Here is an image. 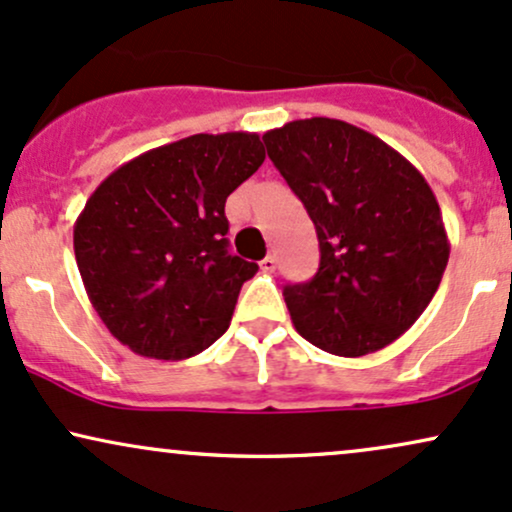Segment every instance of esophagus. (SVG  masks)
Returning a JSON list of instances; mask_svg holds the SVG:
<instances>
[{"label": "esophagus", "instance_id": "esophagus-1", "mask_svg": "<svg viewBox=\"0 0 512 512\" xmlns=\"http://www.w3.org/2000/svg\"><path fill=\"white\" fill-rule=\"evenodd\" d=\"M260 267L264 269V272H274L276 269V257L274 255H267L264 260L260 262Z\"/></svg>", "mask_w": 512, "mask_h": 512}]
</instances>
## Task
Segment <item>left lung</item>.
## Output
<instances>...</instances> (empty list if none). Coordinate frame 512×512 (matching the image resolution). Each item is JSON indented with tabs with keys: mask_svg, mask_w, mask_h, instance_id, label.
I'll return each mask as SVG.
<instances>
[{
	"mask_svg": "<svg viewBox=\"0 0 512 512\" xmlns=\"http://www.w3.org/2000/svg\"><path fill=\"white\" fill-rule=\"evenodd\" d=\"M262 139L320 240L317 274L284 289L293 327L334 356L385 349L419 320L448 267L436 195L399 151L349 122L293 120Z\"/></svg>",
	"mask_w": 512,
	"mask_h": 512,
	"instance_id": "1",
	"label": "left lung"
}]
</instances>
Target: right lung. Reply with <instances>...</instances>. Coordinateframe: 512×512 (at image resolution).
Returning a JSON list of instances; mask_svg holds the SVG:
<instances>
[{"instance_id": "right-lung-1", "label": "right lung", "mask_w": 512, "mask_h": 512, "mask_svg": "<svg viewBox=\"0 0 512 512\" xmlns=\"http://www.w3.org/2000/svg\"><path fill=\"white\" fill-rule=\"evenodd\" d=\"M262 161L255 132L192 134L132 158L96 187L74 223V255L117 342L182 361L228 330L257 264L228 252L223 207Z\"/></svg>"}]
</instances>
